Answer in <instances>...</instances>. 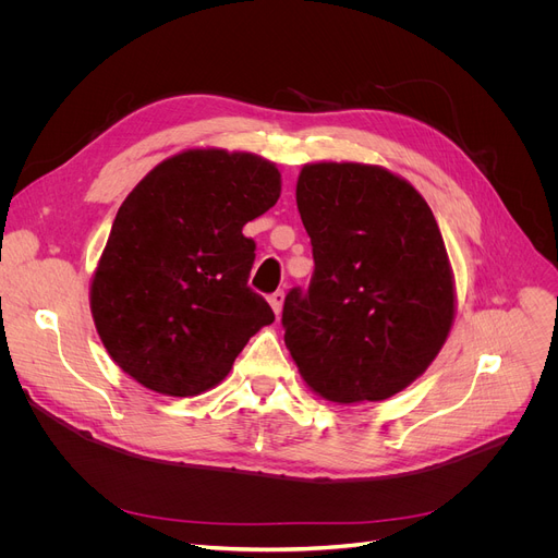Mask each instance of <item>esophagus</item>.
<instances>
[{
  "instance_id": "1",
  "label": "esophagus",
  "mask_w": 558,
  "mask_h": 558,
  "mask_svg": "<svg viewBox=\"0 0 558 558\" xmlns=\"http://www.w3.org/2000/svg\"><path fill=\"white\" fill-rule=\"evenodd\" d=\"M282 303H284V291L282 289H278V291H274V294L269 296V305L274 307V312L280 316V312H282Z\"/></svg>"
}]
</instances>
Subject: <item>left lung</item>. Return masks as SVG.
Instances as JSON below:
<instances>
[{
    "label": "left lung",
    "instance_id": "8db88e82",
    "mask_svg": "<svg viewBox=\"0 0 558 558\" xmlns=\"http://www.w3.org/2000/svg\"><path fill=\"white\" fill-rule=\"evenodd\" d=\"M296 203L314 274L284 299L289 353L328 400H387L432 364L452 326L441 230L425 198L383 167L307 165Z\"/></svg>",
    "mask_w": 558,
    "mask_h": 558
}]
</instances>
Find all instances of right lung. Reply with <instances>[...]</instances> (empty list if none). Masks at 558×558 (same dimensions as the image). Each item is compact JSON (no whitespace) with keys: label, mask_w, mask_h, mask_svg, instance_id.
I'll list each match as a JSON object with an SVG mask.
<instances>
[{"label":"right lung","mask_w":558,"mask_h":558,"mask_svg":"<svg viewBox=\"0 0 558 558\" xmlns=\"http://www.w3.org/2000/svg\"><path fill=\"white\" fill-rule=\"evenodd\" d=\"M280 196V171L253 154L194 149L160 162L126 196L93 278L108 355L146 389L196 396L228 375L274 310L248 287L242 228Z\"/></svg>","instance_id":"right-lung-1"}]
</instances>
